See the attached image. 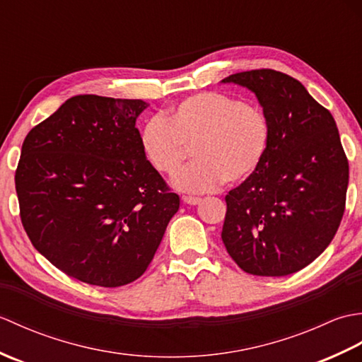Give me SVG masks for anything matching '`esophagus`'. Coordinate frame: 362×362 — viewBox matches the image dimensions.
Instances as JSON below:
<instances>
[{
  "mask_svg": "<svg viewBox=\"0 0 362 362\" xmlns=\"http://www.w3.org/2000/svg\"><path fill=\"white\" fill-rule=\"evenodd\" d=\"M182 201H183V204H188V205H197V204L202 202V199L201 197H193V196H183Z\"/></svg>",
  "mask_w": 362,
  "mask_h": 362,
  "instance_id": "34e87169",
  "label": "esophagus"
}]
</instances>
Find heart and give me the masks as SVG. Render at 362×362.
<instances>
[{"instance_id":"obj_1","label":"heart","mask_w":362,"mask_h":362,"mask_svg":"<svg viewBox=\"0 0 362 362\" xmlns=\"http://www.w3.org/2000/svg\"><path fill=\"white\" fill-rule=\"evenodd\" d=\"M271 129L264 112L218 91H202L141 130L140 144L157 173L173 175L193 149L196 161L173 179L185 193H206L222 182H243L263 161Z\"/></svg>"}]
</instances>
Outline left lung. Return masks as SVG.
Listing matches in <instances>:
<instances>
[{"label": "left lung", "instance_id": "8db88e82", "mask_svg": "<svg viewBox=\"0 0 362 362\" xmlns=\"http://www.w3.org/2000/svg\"><path fill=\"white\" fill-rule=\"evenodd\" d=\"M257 96L271 129L258 169L226 196L222 243L244 272L294 274L339 228L349 161L334 118L297 79L275 70L228 76Z\"/></svg>", "mask_w": 362, "mask_h": 362}]
</instances>
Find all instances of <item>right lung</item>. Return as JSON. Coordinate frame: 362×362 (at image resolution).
Returning <instances> with one entry per match:
<instances>
[{"instance_id": "1", "label": "right lung", "mask_w": 362, "mask_h": 362, "mask_svg": "<svg viewBox=\"0 0 362 362\" xmlns=\"http://www.w3.org/2000/svg\"><path fill=\"white\" fill-rule=\"evenodd\" d=\"M141 99L73 96L35 126L15 173L34 247L66 275L118 288L144 274L180 199L140 144Z\"/></svg>"}]
</instances>
